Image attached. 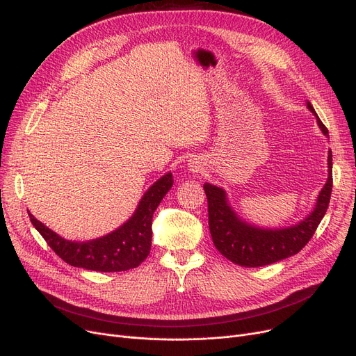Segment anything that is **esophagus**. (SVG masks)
<instances>
[{"mask_svg": "<svg viewBox=\"0 0 356 356\" xmlns=\"http://www.w3.org/2000/svg\"><path fill=\"white\" fill-rule=\"evenodd\" d=\"M191 167H192V165H191ZM193 167H196V165H193Z\"/></svg>", "mask_w": 356, "mask_h": 356, "instance_id": "1", "label": "esophagus"}]
</instances>
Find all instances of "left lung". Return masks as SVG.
<instances>
[{"label":"left lung","instance_id":"1","mask_svg":"<svg viewBox=\"0 0 356 356\" xmlns=\"http://www.w3.org/2000/svg\"><path fill=\"white\" fill-rule=\"evenodd\" d=\"M307 108L316 115L322 133L327 136V128L317 117L310 102H307ZM327 167L329 177L317 197L314 211L298 225L284 229H259L239 220L227 203L225 192L211 183H204L203 189L208 197L209 229L216 250L232 263L244 267L268 266L303 250L329 207L333 186L332 152H329Z\"/></svg>","mask_w":356,"mask_h":356}]
</instances>
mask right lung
<instances>
[{
	"mask_svg": "<svg viewBox=\"0 0 356 356\" xmlns=\"http://www.w3.org/2000/svg\"><path fill=\"white\" fill-rule=\"evenodd\" d=\"M173 186L172 173L157 180L141 199L136 213L121 228L88 242H72L56 235L29 213L33 227L65 263L92 271L114 273L138 267L152 250L153 213Z\"/></svg>",
	"mask_w": 356,
	"mask_h": 356,
	"instance_id": "1",
	"label": "right lung"
}]
</instances>
